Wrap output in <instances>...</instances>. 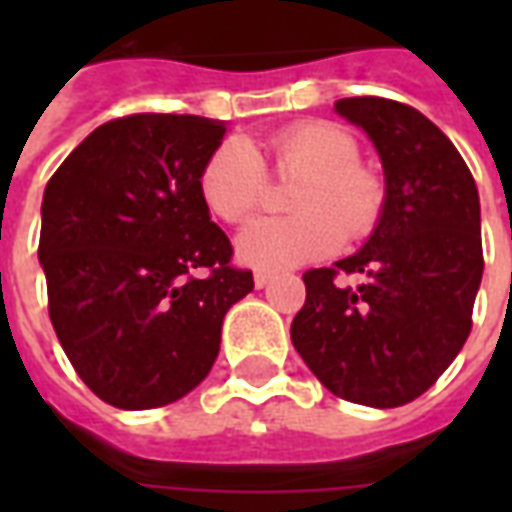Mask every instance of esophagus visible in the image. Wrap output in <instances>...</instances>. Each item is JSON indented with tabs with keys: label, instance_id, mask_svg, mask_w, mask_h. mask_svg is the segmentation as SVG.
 Masks as SVG:
<instances>
[{
	"label": "esophagus",
	"instance_id": "obj_1",
	"mask_svg": "<svg viewBox=\"0 0 512 512\" xmlns=\"http://www.w3.org/2000/svg\"><path fill=\"white\" fill-rule=\"evenodd\" d=\"M271 282V274L268 271H255V288H266Z\"/></svg>",
	"mask_w": 512,
	"mask_h": 512
}]
</instances>
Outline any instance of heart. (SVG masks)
Returning a JSON list of instances; mask_svg holds the SVG:
<instances>
[{
  "label": "heart",
  "mask_w": 512,
  "mask_h": 512,
  "mask_svg": "<svg viewBox=\"0 0 512 512\" xmlns=\"http://www.w3.org/2000/svg\"><path fill=\"white\" fill-rule=\"evenodd\" d=\"M277 175H301L288 219H257L235 238V255L252 268H288L321 260L348 241L376 230L384 211V183L359 164V145L345 128L304 120L271 139ZM266 191V164L241 136L224 139L205 158L200 197L227 224L244 222Z\"/></svg>",
  "instance_id": "b5f03b06"
}]
</instances>
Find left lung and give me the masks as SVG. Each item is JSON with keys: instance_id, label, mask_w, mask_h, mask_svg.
Returning <instances> with one entry per match:
<instances>
[{"instance_id": "8db88e82", "label": "left lung", "mask_w": 512, "mask_h": 512, "mask_svg": "<svg viewBox=\"0 0 512 512\" xmlns=\"http://www.w3.org/2000/svg\"><path fill=\"white\" fill-rule=\"evenodd\" d=\"M334 109L376 145L384 211L356 255L304 274L307 301L290 340L332 395L406 406L436 384L472 332L483 279L480 197L461 153L414 106L365 95Z\"/></svg>"}]
</instances>
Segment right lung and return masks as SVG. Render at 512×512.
Returning a JSON list of instances; mask_svg holds the SVG:
<instances>
[{
    "label": "right lung",
    "instance_id": "obj_1",
    "mask_svg": "<svg viewBox=\"0 0 512 512\" xmlns=\"http://www.w3.org/2000/svg\"><path fill=\"white\" fill-rule=\"evenodd\" d=\"M224 123L128 115L98 126L43 194L40 266L73 370L109 406L175 403L211 373L222 321L255 288L200 197ZM205 267L208 278H194Z\"/></svg>",
    "mask_w": 512,
    "mask_h": 512
}]
</instances>
